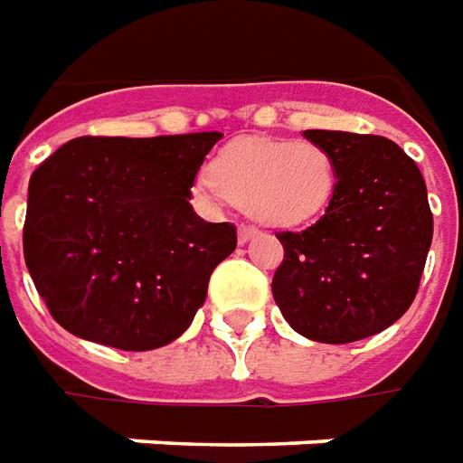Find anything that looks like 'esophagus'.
<instances>
[{
    "instance_id": "obj_1",
    "label": "esophagus",
    "mask_w": 463,
    "mask_h": 463,
    "mask_svg": "<svg viewBox=\"0 0 463 463\" xmlns=\"http://www.w3.org/2000/svg\"><path fill=\"white\" fill-rule=\"evenodd\" d=\"M256 234H259V229L251 227V224H241V227H239V244H246V241L254 239Z\"/></svg>"
}]
</instances>
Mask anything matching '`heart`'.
Returning a JSON list of instances; mask_svg holds the SVG:
<instances>
[{"mask_svg": "<svg viewBox=\"0 0 463 463\" xmlns=\"http://www.w3.org/2000/svg\"><path fill=\"white\" fill-rule=\"evenodd\" d=\"M219 197L271 227L318 219L338 190V162L318 143L251 137L224 147L209 167Z\"/></svg>", "mask_w": 463, "mask_h": 463, "instance_id": "1", "label": "heart"}]
</instances>
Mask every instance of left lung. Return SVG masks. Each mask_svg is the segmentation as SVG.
Returning a JSON list of instances; mask_svg holds the SVG:
<instances>
[{
    "instance_id": "1",
    "label": "left lung",
    "mask_w": 463,
    "mask_h": 463,
    "mask_svg": "<svg viewBox=\"0 0 463 463\" xmlns=\"http://www.w3.org/2000/svg\"><path fill=\"white\" fill-rule=\"evenodd\" d=\"M338 162V190L303 232H279L273 301L296 333L355 343L390 328L417 296L434 219L420 167L380 135L306 130Z\"/></svg>"
}]
</instances>
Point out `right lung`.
I'll return each instance as SVG.
<instances>
[{"label": "right lung", "mask_w": 463, "mask_h": 463, "mask_svg": "<svg viewBox=\"0 0 463 463\" xmlns=\"http://www.w3.org/2000/svg\"><path fill=\"white\" fill-rule=\"evenodd\" d=\"M222 133L73 137L33 170L24 259L73 335L118 350L180 338L236 227L194 214L192 184Z\"/></svg>", "instance_id": "1"}]
</instances>
